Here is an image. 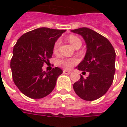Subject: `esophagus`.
Segmentation results:
<instances>
[{
    "label": "esophagus",
    "mask_w": 127,
    "mask_h": 127,
    "mask_svg": "<svg viewBox=\"0 0 127 127\" xmlns=\"http://www.w3.org/2000/svg\"><path fill=\"white\" fill-rule=\"evenodd\" d=\"M63 73H64V74L69 75V74H71V71H67V70H64Z\"/></svg>",
    "instance_id": "obj_1"
}]
</instances>
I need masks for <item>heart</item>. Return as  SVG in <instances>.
<instances>
[{
    "label": "heart",
    "instance_id": "obj_1",
    "mask_svg": "<svg viewBox=\"0 0 127 127\" xmlns=\"http://www.w3.org/2000/svg\"><path fill=\"white\" fill-rule=\"evenodd\" d=\"M68 40L70 42V43L73 46V47L75 48L77 46H79L82 45V41L78 37H77L76 36H74V35H70V36L68 37ZM61 44V40L60 39H58L54 43V51H56L58 50L59 45ZM77 63V60L76 59H66V58H61V59H59L58 61V65L63 66L65 69H69L71 68L75 63Z\"/></svg>",
    "mask_w": 127,
    "mask_h": 127
}]
</instances>
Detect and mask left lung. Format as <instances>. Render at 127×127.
I'll return each mask as SVG.
<instances>
[{"label": "left lung", "mask_w": 127, "mask_h": 127, "mask_svg": "<svg viewBox=\"0 0 127 127\" xmlns=\"http://www.w3.org/2000/svg\"><path fill=\"white\" fill-rule=\"evenodd\" d=\"M71 32L82 36L87 47L77 69L89 73L86 79L81 75L74 83L73 89L81 98L94 101L106 93L113 82L116 52L108 39L92 29L83 27Z\"/></svg>", "instance_id": "1"}]
</instances>
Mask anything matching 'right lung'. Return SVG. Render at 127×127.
<instances>
[{
    "label": "right lung",
    "instance_id": "1",
    "mask_svg": "<svg viewBox=\"0 0 127 127\" xmlns=\"http://www.w3.org/2000/svg\"><path fill=\"white\" fill-rule=\"evenodd\" d=\"M65 31L43 27L24 34L18 39L10 66L13 80L24 95L41 98L52 92L63 70L55 67L46 73L42 66L52 58L55 42Z\"/></svg>",
    "mask_w": 127,
    "mask_h": 127
}]
</instances>
